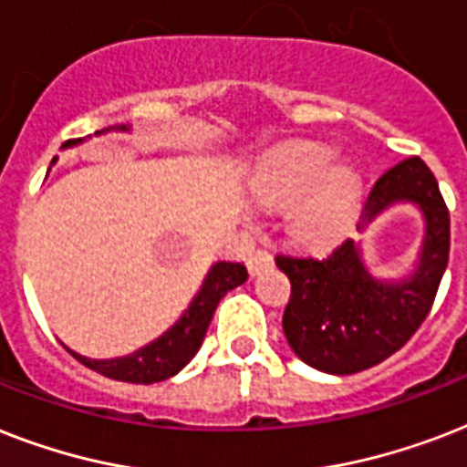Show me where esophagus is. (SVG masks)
Masks as SVG:
<instances>
[{
	"mask_svg": "<svg viewBox=\"0 0 467 467\" xmlns=\"http://www.w3.org/2000/svg\"><path fill=\"white\" fill-rule=\"evenodd\" d=\"M269 266H274V256H271L266 249H256L254 254L247 259V269L252 276H259V274H262L264 269H269Z\"/></svg>",
	"mask_w": 467,
	"mask_h": 467,
	"instance_id": "esophagus-1",
	"label": "esophagus"
}]
</instances>
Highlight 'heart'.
<instances>
[{
	"mask_svg": "<svg viewBox=\"0 0 467 467\" xmlns=\"http://www.w3.org/2000/svg\"><path fill=\"white\" fill-rule=\"evenodd\" d=\"M334 155L322 145H298L274 164L259 196L266 205L293 206L291 237L306 247H327L347 233L358 205V179L344 167L329 169Z\"/></svg>",
	"mask_w": 467,
	"mask_h": 467,
	"instance_id": "b5f03b06",
	"label": "heart"
}]
</instances>
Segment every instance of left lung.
I'll return each mask as SVG.
<instances>
[{"instance_id":"obj_1","label":"left lung","mask_w":467,"mask_h":467,"mask_svg":"<svg viewBox=\"0 0 467 467\" xmlns=\"http://www.w3.org/2000/svg\"><path fill=\"white\" fill-rule=\"evenodd\" d=\"M395 201H412L427 218V237L412 278L380 284L370 276L351 240L325 256L276 254L291 281L284 332L312 368L351 376L378 366L405 347L427 319L449 264L451 218L439 182L420 157L388 169L363 201L368 223Z\"/></svg>"}]
</instances>
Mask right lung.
Wrapping results in <instances>:
<instances>
[{
  "label": "right lung",
  "mask_w": 467,
  "mask_h": 467,
  "mask_svg": "<svg viewBox=\"0 0 467 467\" xmlns=\"http://www.w3.org/2000/svg\"><path fill=\"white\" fill-rule=\"evenodd\" d=\"M244 281H247L244 264L218 262L208 271L201 291H198L196 298L191 300L189 310L183 312L182 319L145 348L130 356H123V358H111V361H91V358H84L75 351H69V354L75 356L79 363H84L87 368L97 370L106 378H113V380H120V383L150 385L167 380V378L176 376L196 356V351L203 344L205 332H208L213 312L223 300V296Z\"/></svg>",
  "instance_id": "add662e5"
}]
</instances>
